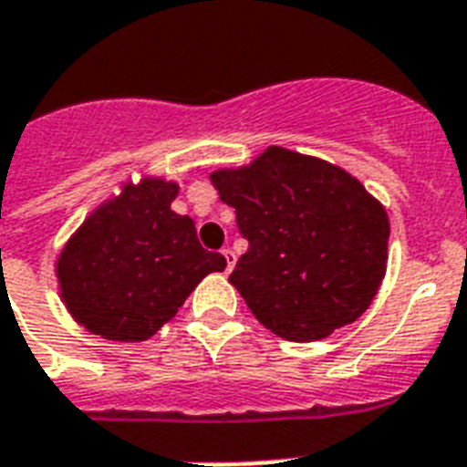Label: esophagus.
<instances>
[{"instance_id":"34e87169","label":"esophagus","mask_w":467,"mask_h":467,"mask_svg":"<svg viewBox=\"0 0 467 467\" xmlns=\"http://www.w3.org/2000/svg\"><path fill=\"white\" fill-rule=\"evenodd\" d=\"M222 255H223V260H226V272L234 270V265H236V253L231 251V248H223Z\"/></svg>"}]
</instances>
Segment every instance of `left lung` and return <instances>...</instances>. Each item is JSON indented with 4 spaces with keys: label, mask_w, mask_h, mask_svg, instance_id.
Wrapping results in <instances>:
<instances>
[{
    "label": "left lung",
    "mask_w": 467,
    "mask_h": 467,
    "mask_svg": "<svg viewBox=\"0 0 467 467\" xmlns=\"http://www.w3.org/2000/svg\"><path fill=\"white\" fill-rule=\"evenodd\" d=\"M210 178L248 238L229 282L267 330L313 342L371 306L386 275L390 223L354 175L267 147L251 166Z\"/></svg>",
    "instance_id": "8db88e82"
}]
</instances>
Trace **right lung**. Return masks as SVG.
<instances>
[{"label":"right lung","mask_w":467,"mask_h":467,"mask_svg":"<svg viewBox=\"0 0 467 467\" xmlns=\"http://www.w3.org/2000/svg\"><path fill=\"white\" fill-rule=\"evenodd\" d=\"M175 182L141 178L86 216L57 257L59 294L88 333L141 342L173 318L210 272L226 267L204 251L195 222L175 214Z\"/></svg>","instance_id":"add662e5"}]
</instances>
